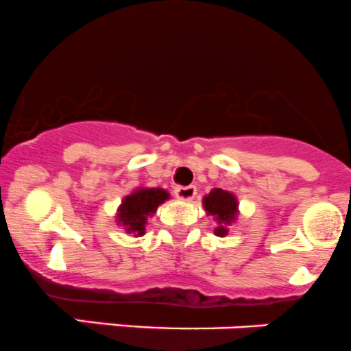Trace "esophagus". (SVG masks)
I'll return each instance as SVG.
<instances>
[{
    "label": "esophagus",
    "instance_id": "34e87169",
    "mask_svg": "<svg viewBox=\"0 0 351 351\" xmlns=\"http://www.w3.org/2000/svg\"><path fill=\"white\" fill-rule=\"evenodd\" d=\"M176 197L180 201H193L196 197L197 189L196 186H186V187H177L174 191Z\"/></svg>",
    "mask_w": 351,
    "mask_h": 351
}]
</instances>
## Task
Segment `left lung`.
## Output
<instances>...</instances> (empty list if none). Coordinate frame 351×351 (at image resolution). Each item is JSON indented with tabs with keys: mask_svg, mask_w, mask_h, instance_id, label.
<instances>
[{
	"mask_svg": "<svg viewBox=\"0 0 351 351\" xmlns=\"http://www.w3.org/2000/svg\"><path fill=\"white\" fill-rule=\"evenodd\" d=\"M206 213L215 216L218 226L215 228L216 237H226L228 226L237 219L238 201L233 194L223 189H213L208 196L202 199Z\"/></svg>",
	"mask_w": 351,
	"mask_h": 351,
	"instance_id": "1",
	"label": "left lung"
}]
</instances>
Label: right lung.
Returning <instances> with one entry per match:
<instances>
[{
	"label": "right lung",
	"mask_w": 351,
	"mask_h": 351,
	"mask_svg": "<svg viewBox=\"0 0 351 351\" xmlns=\"http://www.w3.org/2000/svg\"><path fill=\"white\" fill-rule=\"evenodd\" d=\"M169 199V193L160 187H138L123 197L117 213V223L121 225L128 234L142 237L149 216H154L158 206Z\"/></svg>",
	"instance_id": "add662e5"
}]
</instances>
